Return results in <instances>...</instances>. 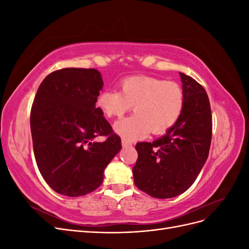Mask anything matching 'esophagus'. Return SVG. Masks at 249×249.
<instances>
[{
    "label": "esophagus",
    "mask_w": 249,
    "mask_h": 249,
    "mask_svg": "<svg viewBox=\"0 0 249 249\" xmlns=\"http://www.w3.org/2000/svg\"><path fill=\"white\" fill-rule=\"evenodd\" d=\"M122 145H123V147H129L132 145V142L127 141L125 139H122Z\"/></svg>",
    "instance_id": "obj_1"
}]
</instances>
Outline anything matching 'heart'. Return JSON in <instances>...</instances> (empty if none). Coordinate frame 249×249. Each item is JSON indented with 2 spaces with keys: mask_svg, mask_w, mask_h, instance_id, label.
Returning a JSON list of instances; mask_svg holds the SVG:
<instances>
[{
  "mask_svg": "<svg viewBox=\"0 0 249 249\" xmlns=\"http://www.w3.org/2000/svg\"><path fill=\"white\" fill-rule=\"evenodd\" d=\"M96 104L108 117L123 116L132 106L135 114L117 120L114 131L123 139L133 141L150 131L162 134L178 122L185 108V93L176 82L136 76L120 83V91L105 89Z\"/></svg>",
  "mask_w": 249,
  "mask_h": 249,
  "instance_id": "obj_1",
  "label": "heart"
}]
</instances>
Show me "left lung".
I'll return each instance as SVG.
<instances>
[{
	"label": "left lung",
	"instance_id": "obj_1",
	"mask_svg": "<svg viewBox=\"0 0 249 249\" xmlns=\"http://www.w3.org/2000/svg\"><path fill=\"white\" fill-rule=\"evenodd\" d=\"M185 108L178 122L153 142H138V159L133 167L138 189L155 198L184 193L205 165L212 139L209 97L198 83L179 72Z\"/></svg>",
	"mask_w": 249,
	"mask_h": 249
}]
</instances>
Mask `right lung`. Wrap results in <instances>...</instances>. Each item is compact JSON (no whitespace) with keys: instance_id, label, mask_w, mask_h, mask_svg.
<instances>
[{"instance_id":"right-lung-1","label":"right lung","mask_w":249,"mask_h":249,"mask_svg":"<svg viewBox=\"0 0 249 249\" xmlns=\"http://www.w3.org/2000/svg\"><path fill=\"white\" fill-rule=\"evenodd\" d=\"M103 86L97 70L71 67L50 73L37 90L30 116L35 160L47 184L65 196L97 189L122 149V140L95 106ZM99 136L107 139L95 142Z\"/></svg>"}]
</instances>
